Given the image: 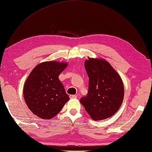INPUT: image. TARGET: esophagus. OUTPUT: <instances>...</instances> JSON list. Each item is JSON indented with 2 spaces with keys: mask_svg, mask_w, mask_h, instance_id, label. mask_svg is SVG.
Masks as SVG:
<instances>
[{
  "mask_svg": "<svg viewBox=\"0 0 152 152\" xmlns=\"http://www.w3.org/2000/svg\"><path fill=\"white\" fill-rule=\"evenodd\" d=\"M70 98H71V99L77 98V96H76V95H70Z\"/></svg>",
  "mask_w": 152,
  "mask_h": 152,
  "instance_id": "34e87169",
  "label": "esophagus"
}]
</instances>
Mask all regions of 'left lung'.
<instances>
[{
  "label": "left lung",
  "instance_id": "1",
  "mask_svg": "<svg viewBox=\"0 0 152 152\" xmlns=\"http://www.w3.org/2000/svg\"><path fill=\"white\" fill-rule=\"evenodd\" d=\"M89 77L88 95L80 99L90 117L101 121L114 115L124 98L123 80L111 64L103 58H90L85 61Z\"/></svg>",
  "mask_w": 152,
  "mask_h": 152
}]
</instances>
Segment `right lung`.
I'll return each mask as SVG.
<instances>
[{"label":"right lung","mask_w":152,"mask_h":152,"mask_svg":"<svg viewBox=\"0 0 152 152\" xmlns=\"http://www.w3.org/2000/svg\"><path fill=\"white\" fill-rule=\"evenodd\" d=\"M68 63L46 61L31 71L23 86L25 101L29 110L42 119L54 117L69 100L58 76Z\"/></svg>","instance_id":"1"}]
</instances>
